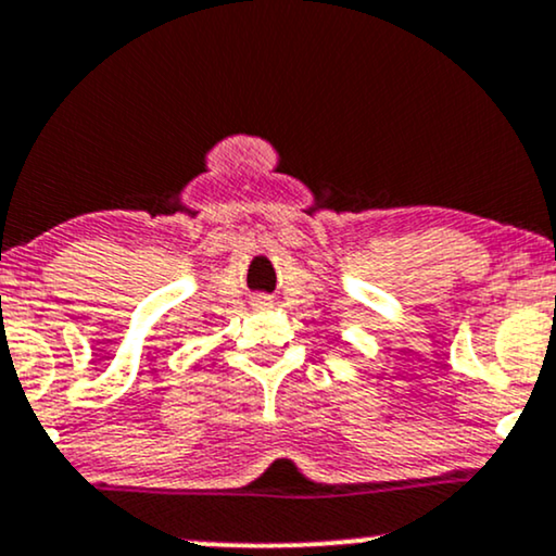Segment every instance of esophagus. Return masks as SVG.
<instances>
[{"mask_svg": "<svg viewBox=\"0 0 556 556\" xmlns=\"http://www.w3.org/2000/svg\"><path fill=\"white\" fill-rule=\"evenodd\" d=\"M255 304H263V306H270V299H267V296H260L257 301H255Z\"/></svg>", "mask_w": 556, "mask_h": 556, "instance_id": "obj_1", "label": "esophagus"}]
</instances>
